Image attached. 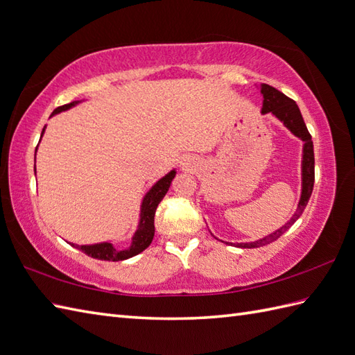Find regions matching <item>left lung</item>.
Returning a JSON list of instances; mask_svg holds the SVG:
<instances>
[{"mask_svg":"<svg viewBox=\"0 0 355 355\" xmlns=\"http://www.w3.org/2000/svg\"><path fill=\"white\" fill-rule=\"evenodd\" d=\"M260 92L263 95V107H261V114L272 113L277 119L284 123V127L289 128L292 133L300 137L304 145H302V163H301V175H302V187H301V198L298 202V209H296L295 215L292 219L287 222L286 225L282 228L275 230L274 233L268 234L266 237L260 239V241L255 242H245V243H228V245H236L237 248H259V246L268 245L270 242L277 241V239L284 234L293 224L295 220L298 219L306 205L310 200L311 192H313V184H315V153H313V142L309 130L304 123L302 114L300 112V107L291 98H287L284 94L279 92L275 87L269 85H260Z\"/></svg>","mask_w":355,"mask_h":355,"instance_id":"1","label":"left lung"}]
</instances>
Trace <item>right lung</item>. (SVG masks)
Segmentation results:
<instances>
[{
  "instance_id": "right-lung-1",
  "label": "right lung",
  "mask_w": 355,
  "mask_h": 355,
  "mask_svg": "<svg viewBox=\"0 0 355 355\" xmlns=\"http://www.w3.org/2000/svg\"><path fill=\"white\" fill-rule=\"evenodd\" d=\"M78 101H72L69 104H64L62 107H57V109L51 113V116L54 114L64 112L71 109V107L77 105ZM42 130V136H44ZM40 136V137H42ZM37 150V148H36ZM175 169H172L168 172L166 175L160 178L157 183H155L150 191L146 192L144 196L142 204H140V220L135 236L131 237V245L125 250H119L116 246H113L112 242H101V243H95V245H76L71 243L73 248H78L80 251H83L87 254L89 257H94L98 260H107V261H121V260H127L130 257H135V255L140 254L144 250H146L148 246L151 245L153 237H154V215L155 210H157V205L163 200V196L166 195L169 191V186L172 183V180L175 177Z\"/></svg>"
}]
</instances>
